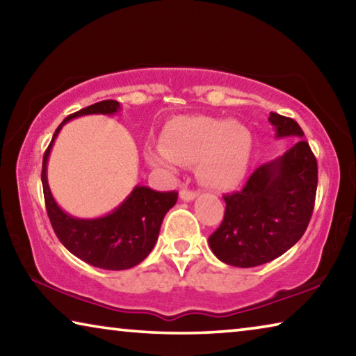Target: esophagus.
I'll return each instance as SVG.
<instances>
[{
  "label": "esophagus",
  "instance_id": "esophagus-1",
  "mask_svg": "<svg viewBox=\"0 0 356 356\" xmlns=\"http://www.w3.org/2000/svg\"><path fill=\"white\" fill-rule=\"evenodd\" d=\"M197 196L196 191H191V190H186V188H182L180 190V200L185 201V202H190L195 200V197Z\"/></svg>",
  "mask_w": 356,
  "mask_h": 356
}]
</instances>
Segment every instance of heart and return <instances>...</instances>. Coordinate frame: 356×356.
I'll list each match as a JSON object with an SVG mask.
<instances>
[{
    "label": "heart",
    "mask_w": 356,
    "mask_h": 356,
    "mask_svg": "<svg viewBox=\"0 0 356 356\" xmlns=\"http://www.w3.org/2000/svg\"><path fill=\"white\" fill-rule=\"evenodd\" d=\"M252 135L238 120L210 116H180L161 131V149L147 150L150 166L174 171L179 165L196 163V176L213 190L240 184L248 170Z\"/></svg>",
    "instance_id": "1"
}]
</instances>
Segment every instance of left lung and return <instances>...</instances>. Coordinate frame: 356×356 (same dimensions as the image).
<instances>
[{
    "mask_svg": "<svg viewBox=\"0 0 356 356\" xmlns=\"http://www.w3.org/2000/svg\"><path fill=\"white\" fill-rule=\"evenodd\" d=\"M276 138L298 136L278 159L251 174L243 190L225 195L226 212L209 237L210 250L232 267H257L284 254L309 225L317 191V160L293 119L270 113Z\"/></svg>",
    "mask_w": 356,
    "mask_h": 356,
    "instance_id": "1",
    "label": "left lung"
}]
</instances>
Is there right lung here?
<instances>
[{"instance_id":"1","label":"right lung","mask_w":356,"mask_h":356,"mask_svg":"<svg viewBox=\"0 0 356 356\" xmlns=\"http://www.w3.org/2000/svg\"><path fill=\"white\" fill-rule=\"evenodd\" d=\"M119 102L104 100L65 118L56 129L42 161V186L53 231L72 254L104 270H127L149 256L159 238L165 215L177 202V191H155L136 185L111 213L99 218H75L58 206L47 180V161L59 130L69 120L86 114H114Z\"/></svg>"}]
</instances>
